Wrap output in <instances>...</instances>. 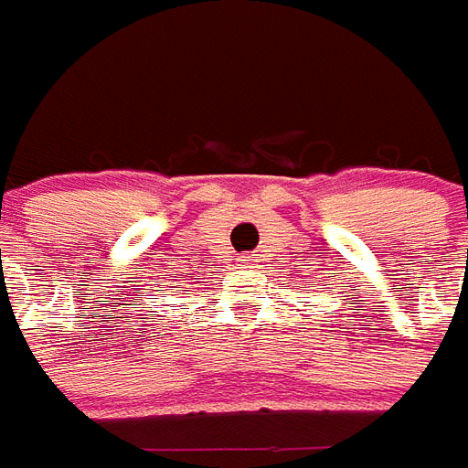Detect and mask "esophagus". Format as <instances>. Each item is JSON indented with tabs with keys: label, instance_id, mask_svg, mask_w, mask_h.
I'll return each mask as SVG.
<instances>
[{
	"label": "esophagus",
	"instance_id": "34e87169",
	"mask_svg": "<svg viewBox=\"0 0 468 468\" xmlns=\"http://www.w3.org/2000/svg\"><path fill=\"white\" fill-rule=\"evenodd\" d=\"M242 262H245V260H242Z\"/></svg>",
	"mask_w": 468,
	"mask_h": 468
}]
</instances>
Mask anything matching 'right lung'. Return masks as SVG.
<instances>
[{"instance_id":"obj_1","label":"right lung","mask_w":468,"mask_h":468,"mask_svg":"<svg viewBox=\"0 0 468 468\" xmlns=\"http://www.w3.org/2000/svg\"><path fill=\"white\" fill-rule=\"evenodd\" d=\"M176 284H179V282H175V279H169V284H162V289H157V292H172V293L182 292V286H176ZM172 293H169V296H172Z\"/></svg>"}]
</instances>
